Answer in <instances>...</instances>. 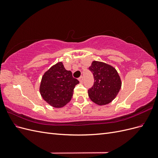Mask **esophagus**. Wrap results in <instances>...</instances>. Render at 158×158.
Masks as SVG:
<instances>
[{
	"label": "esophagus",
	"mask_w": 158,
	"mask_h": 158,
	"mask_svg": "<svg viewBox=\"0 0 158 158\" xmlns=\"http://www.w3.org/2000/svg\"><path fill=\"white\" fill-rule=\"evenodd\" d=\"M78 80L80 81V83H82L83 82V76H80V77L78 78Z\"/></svg>",
	"instance_id": "1"
}]
</instances>
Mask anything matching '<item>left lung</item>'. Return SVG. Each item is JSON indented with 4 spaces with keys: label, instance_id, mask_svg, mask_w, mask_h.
<instances>
[{
    "label": "left lung",
    "instance_id": "left-lung-1",
    "mask_svg": "<svg viewBox=\"0 0 158 158\" xmlns=\"http://www.w3.org/2000/svg\"><path fill=\"white\" fill-rule=\"evenodd\" d=\"M94 83L88 89L90 99L99 106L109 103L115 98L121 88V78L115 69L102 62L93 61L89 67Z\"/></svg>",
    "mask_w": 158,
    "mask_h": 158
}]
</instances>
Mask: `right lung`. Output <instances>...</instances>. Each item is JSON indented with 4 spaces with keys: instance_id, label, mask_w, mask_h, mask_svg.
Masks as SVG:
<instances>
[{
    "instance_id": "obj_1",
    "label": "right lung",
    "mask_w": 158,
    "mask_h": 158,
    "mask_svg": "<svg viewBox=\"0 0 158 158\" xmlns=\"http://www.w3.org/2000/svg\"><path fill=\"white\" fill-rule=\"evenodd\" d=\"M78 83L79 81L73 77L72 72L66 70L60 62L43 76L40 93L51 106L62 107L70 101L75 85Z\"/></svg>"
}]
</instances>
